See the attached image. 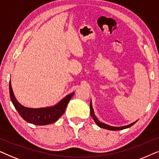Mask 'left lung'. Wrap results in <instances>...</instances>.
Instances as JSON below:
<instances>
[{"instance_id":"1","label":"left lung","mask_w":159,"mask_h":159,"mask_svg":"<svg viewBox=\"0 0 159 159\" xmlns=\"http://www.w3.org/2000/svg\"><path fill=\"white\" fill-rule=\"evenodd\" d=\"M90 115L92 116L93 119H94V122L96 123L97 125L99 126L100 128H103V129H108V130H121V129H126V128H129L130 126H132V125H134V124L136 123L137 120L136 121L132 123V124H129V125H126V126H110V125H107V124H105V123H102V122H100L99 120H98V118H97V116H95L94 114V110H93V107H92V100L90 102Z\"/></svg>"}]
</instances>
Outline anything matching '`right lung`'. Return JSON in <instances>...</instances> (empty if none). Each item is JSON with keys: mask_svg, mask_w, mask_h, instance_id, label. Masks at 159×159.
<instances>
[{"mask_svg": "<svg viewBox=\"0 0 159 159\" xmlns=\"http://www.w3.org/2000/svg\"><path fill=\"white\" fill-rule=\"evenodd\" d=\"M74 93L67 95L66 97L61 99L58 103L53 106L40 108H31L23 106L16 99L14 96L13 89L11 87V80L9 82V94L10 98L13 103L14 107L23 119L30 124L35 125L43 126L51 124L56 122L65 113L67 105L70 100Z\"/></svg>", "mask_w": 159, "mask_h": 159, "instance_id": "right-lung-1", "label": "right lung"}]
</instances>
